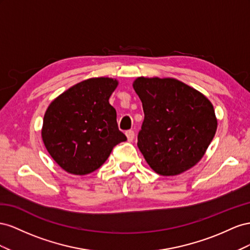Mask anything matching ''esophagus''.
I'll list each match as a JSON object with an SVG mask.
<instances>
[{"label": "esophagus", "instance_id": "34e87169", "mask_svg": "<svg viewBox=\"0 0 250 250\" xmlns=\"http://www.w3.org/2000/svg\"><path fill=\"white\" fill-rule=\"evenodd\" d=\"M125 135H126V138H127V141H133V139H134V137H135V133H134V131H132V130H130V131H126L125 132Z\"/></svg>", "mask_w": 250, "mask_h": 250}]
</instances>
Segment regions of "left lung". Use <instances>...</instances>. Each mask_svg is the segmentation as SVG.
<instances>
[{
	"mask_svg": "<svg viewBox=\"0 0 250 250\" xmlns=\"http://www.w3.org/2000/svg\"><path fill=\"white\" fill-rule=\"evenodd\" d=\"M145 120L137 146L154 172L176 176L202 159L215 136L218 120L209 99L172 77H137Z\"/></svg>",
	"mask_w": 250,
	"mask_h": 250,
	"instance_id": "1",
	"label": "left lung"
}]
</instances>
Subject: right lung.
I'll use <instances>...</instances> for the list:
<instances>
[{
  "label": "right lung",
  "mask_w": 250,
  "mask_h": 250,
  "mask_svg": "<svg viewBox=\"0 0 250 250\" xmlns=\"http://www.w3.org/2000/svg\"><path fill=\"white\" fill-rule=\"evenodd\" d=\"M116 78L92 77L62 92L48 105L42 139L53 160L67 173L87 175L101 167L113 147L125 141L109 98Z\"/></svg>",
  "instance_id": "1"
}]
</instances>
